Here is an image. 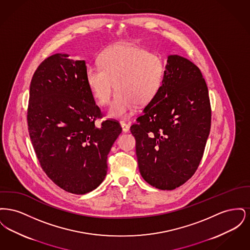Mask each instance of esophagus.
I'll return each instance as SVG.
<instances>
[{
    "label": "esophagus",
    "instance_id": "obj_1",
    "mask_svg": "<svg viewBox=\"0 0 250 250\" xmlns=\"http://www.w3.org/2000/svg\"><path fill=\"white\" fill-rule=\"evenodd\" d=\"M120 125H121L122 129L124 132H128L129 131V125L127 124H125V122H120Z\"/></svg>",
    "mask_w": 250,
    "mask_h": 250
}]
</instances>
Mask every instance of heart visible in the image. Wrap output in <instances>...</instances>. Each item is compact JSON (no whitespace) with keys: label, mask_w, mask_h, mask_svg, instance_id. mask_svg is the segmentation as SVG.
Masks as SVG:
<instances>
[{"label":"heart","mask_w":250,"mask_h":250,"mask_svg":"<svg viewBox=\"0 0 250 250\" xmlns=\"http://www.w3.org/2000/svg\"><path fill=\"white\" fill-rule=\"evenodd\" d=\"M99 66L89 65L86 82L100 106L109 103L115 89L110 117H125L138 104H149L158 94L165 77L163 58L144 48L122 43L103 50L98 57Z\"/></svg>","instance_id":"b5f03b06"}]
</instances>
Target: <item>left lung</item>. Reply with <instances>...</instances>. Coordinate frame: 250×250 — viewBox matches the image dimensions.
<instances>
[{
    "instance_id": "left-lung-1",
    "label": "left lung",
    "mask_w": 250,
    "mask_h": 250,
    "mask_svg": "<svg viewBox=\"0 0 250 250\" xmlns=\"http://www.w3.org/2000/svg\"><path fill=\"white\" fill-rule=\"evenodd\" d=\"M210 128V99L200 68L182 56H167L158 94L130 127L143 178L162 190L185 184L200 165Z\"/></svg>"
}]
</instances>
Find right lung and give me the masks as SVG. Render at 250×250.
<instances>
[{"mask_svg":"<svg viewBox=\"0 0 250 250\" xmlns=\"http://www.w3.org/2000/svg\"><path fill=\"white\" fill-rule=\"evenodd\" d=\"M56 53L37 67L30 85L28 130L38 161L63 190L83 195L107 174V155L122 127L102 116L86 82L85 61Z\"/></svg>","mask_w":250,"mask_h":250,"instance_id":"1","label":"right lung"}]
</instances>
